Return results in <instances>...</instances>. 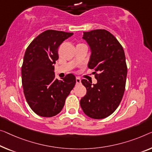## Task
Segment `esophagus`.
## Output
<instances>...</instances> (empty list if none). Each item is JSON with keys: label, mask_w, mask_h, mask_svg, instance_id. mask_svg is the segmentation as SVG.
Wrapping results in <instances>:
<instances>
[{"label": "esophagus", "mask_w": 152, "mask_h": 152, "mask_svg": "<svg viewBox=\"0 0 152 152\" xmlns=\"http://www.w3.org/2000/svg\"><path fill=\"white\" fill-rule=\"evenodd\" d=\"M76 84H80V83H81L80 78H78V77H76Z\"/></svg>", "instance_id": "esophagus-1"}]
</instances>
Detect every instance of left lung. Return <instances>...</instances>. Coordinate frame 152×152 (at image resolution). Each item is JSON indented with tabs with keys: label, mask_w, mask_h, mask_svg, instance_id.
<instances>
[{
	"label": "left lung",
	"mask_w": 152,
	"mask_h": 152,
	"mask_svg": "<svg viewBox=\"0 0 152 152\" xmlns=\"http://www.w3.org/2000/svg\"><path fill=\"white\" fill-rule=\"evenodd\" d=\"M83 39L91 50L88 67L95 69L98 83L81 80L87 94L80 99V106L91 118L104 119L117 109L123 98L127 76L125 53L116 38L104 29L84 32Z\"/></svg>",
	"instance_id": "8db88e82"
}]
</instances>
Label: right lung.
<instances>
[{"instance_id": "1", "label": "right lung", "mask_w": 152, "mask_h": 152, "mask_svg": "<svg viewBox=\"0 0 152 152\" xmlns=\"http://www.w3.org/2000/svg\"><path fill=\"white\" fill-rule=\"evenodd\" d=\"M72 35V33L46 31L33 39L24 54L22 66L24 94L31 109L41 117L58 114L75 86L73 74L58 80L54 72L58 58V48Z\"/></svg>"}]
</instances>
